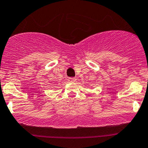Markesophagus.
<instances>
[{
    "instance_id": "esophagus-1",
    "label": "esophagus",
    "mask_w": 148,
    "mask_h": 148,
    "mask_svg": "<svg viewBox=\"0 0 148 148\" xmlns=\"http://www.w3.org/2000/svg\"><path fill=\"white\" fill-rule=\"evenodd\" d=\"M68 80H69V82H76V78H75V77H69V79H68Z\"/></svg>"
}]
</instances>
